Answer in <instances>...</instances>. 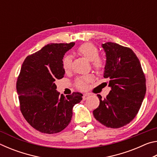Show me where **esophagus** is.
<instances>
[{
    "instance_id": "34e87169",
    "label": "esophagus",
    "mask_w": 157,
    "mask_h": 157,
    "mask_svg": "<svg viewBox=\"0 0 157 157\" xmlns=\"http://www.w3.org/2000/svg\"><path fill=\"white\" fill-rule=\"evenodd\" d=\"M89 94H83V97H82V98H83L84 100H85L89 98Z\"/></svg>"
}]
</instances>
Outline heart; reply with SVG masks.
Instances as JSON below:
<instances>
[{
	"mask_svg": "<svg viewBox=\"0 0 157 157\" xmlns=\"http://www.w3.org/2000/svg\"><path fill=\"white\" fill-rule=\"evenodd\" d=\"M77 52L89 61H91L93 67L97 71L102 70L104 62L98 55V49L94 44L91 43H85L78 48ZM72 59L69 55H66L63 58L62 66L65 71H68L71 68ZM91 76L81 77L76 80V86L81 90L86 89L88 87V82L91 81Z\"/></svg>",
	"mask_w": 157,
	"mask_h": 157,
	"instance_id": "b5f03b06",
	"label": "heart"
}]
</instances>
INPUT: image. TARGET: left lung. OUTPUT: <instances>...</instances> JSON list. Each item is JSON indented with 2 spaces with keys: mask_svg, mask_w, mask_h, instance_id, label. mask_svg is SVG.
I'll return each mask as SVG.
<instances>
[{
  "mask_svg": "<svg viewBox=\"0 0 157 157\" xmlns=\"http://www.w3.org/2000/svg\"><path fill=\"white\" fill-rule=\"evenodd\" d=\"M104 78L111 91L105 99L97 95L100 105L93 111L105 126L119 128L129 123L139 112L146 93L145 77L140 61L129 48L107 42Z\"/></svg>",
  "mask_w": 157,
  "mask_h": 157,
  "instance_id": "obj_1",
  "label": "left lung"
}]
</instances>
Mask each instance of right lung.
I'll list each match as a JSON object with an SVG mask.
<instances>
[{"instance_id": "right-lung-1", "label": "right lung", "mask_w": 157, "mask_h": 157, "mask_svg": "<svg viewBox=\"0 0 157 157\" xmlns=\"http://www.w3.org/2000/svg\"><path fill=\"white\" fill-rule=\"evenodd\" d=\"M75 43L50 44L25 58L17 82L20 109L30 125L45 134L64 129L82 95H59L55 81L63 78V55Z\"/></svg>"}]
</instances>
